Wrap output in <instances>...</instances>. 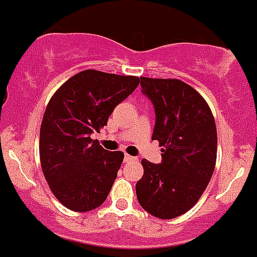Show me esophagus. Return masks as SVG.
I'll return each mask as SVG.
<instances>
[{
    "instance_id": "obj_1",
    "label": "esophagus",
    "mask_w": 257,
    "mask_h": 257,
    "mask_svg": "<svg viewBox=\"0 0 257 257\" xmlns=\"http://www.w3.org/2000/svg\"><path fill=\"white\" fill-rule=\"evenodd\" d=\"M138 161V158L136 157H131V155L126 154L124 155V162H136Z\"/></svg>"
}]
</instances>
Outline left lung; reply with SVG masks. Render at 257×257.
I'll use <instances>...</instances> for the list:
<instances>
[{"label": "left lung", "instance_id": "1", "mask_svg": "<svg viewBox=\"0 0 257 257\" xmlns=\"http://www.w3.org/2000/svg\"><path fill=\"white\" fill-rule=\"evenodd\" d=\"M143 93L155 109L153 140L159 141L162 163L143 159L144 175L136 183L143 209L173 219L199 201L216 162V126L206 100L178 79L140 77Z\"/></svg>", "mask_w": 257, "mask_h": 257}]
</instances>
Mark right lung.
<instances>
[{
    "instance_id": "right-lung-1",
    "label": "right lung",
    "mask_w": 257,
    "mask_h": 257,
    "mask_svg": "<svg viewBox=\"0 0 257 257\" xmlns=\"http://www.w3.org/2000/svg\"><path fill=\"white\" fill-rule=\"evenodd\" d=\"M139 82L136 76L84 70L47 104L39 135L42 171L56 199L70 210L90 211L107 199L123 153L108 152L90 136Z\"/></svg>"
}]
</instances>
